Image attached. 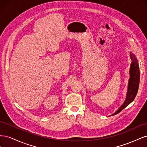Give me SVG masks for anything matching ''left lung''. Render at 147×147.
Masks as SVG:
<instances>
[{
  "label": "left lung",
  "instance_id": "8db88e82",
  "mask_svg": "<svg viewBox=\"0 0 147 147\" xmlns=\"http://www.w3.org/2000/svg\"><path fill=\"white\" fill-rule=\"evenodd\" d=\"M130 56L132 62L130 68V78L128 84V90L126 99L121 107L112 115H115L119 113L122 110L126 108L129 104L131 103L135 99L138 91V89H139L140 82L139 66L138 64L137 59L136 58L135 56L132 54L131 53H130Z\"/></svg>",
  "mask_w": 147,
  "mask_h": 147
}]
</instances>
